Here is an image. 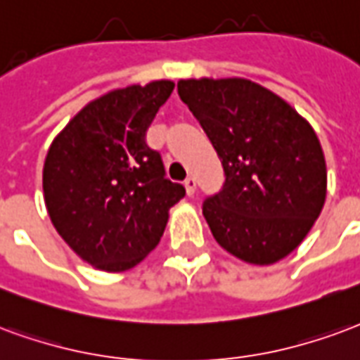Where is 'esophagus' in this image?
<instances>
[{
    "mask_svg": "<svg viewBox=\"0 0 360 360\" xmlns=\"http://www.w3.org/2000/svg\"><path fill=\"white\" fill-rule=\"evenodd\" d=\"M184 188H186V193H188V195H193V193H195V178H186V180H184Z\"/></svg>",
    "mask_w": 360,
    "mask_h": 360,
    "instance_id": "esophagus-1",
    "label": "esophagus"
}]
</instances>
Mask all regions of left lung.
<instances>
[{
    "instance_id": "8db88e82",
    "label": "left lung",
    "mask_w": 360,
    "mask_h": 360,
    "mask_svg": "<svg viewBox=\"0 0 360 360\" xmlns=\"http://www.w3.org/2000/svg\"><path fill=\"white\" fill-rule=\"evenodd\" d=\"M190 107L224 167V188L203 217L230 255L257 266L301 245L326 201L319 136L285 99L248 78H186Z\"/></svg>"
}]
</instances>
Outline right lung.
<instances>
[{
  "label": "right lung",
  "instance_id": "right-lung-1",
  "mask_svg": "<svg viewBox=\"0 0 360 360\" xmlns=\"http://www.w3.org/2000/svg\"><path fill=\"white\" fill-rule=\"evenodd\" d=\"M172 90V80H153L107 91L76 112L47 149V214L65 243L97 270L140 264L161 241L170 207L186 195L146 143Z\"/></svg>",
  "mask_w": 360,
  "mask_h": 360
}]
</instances>
